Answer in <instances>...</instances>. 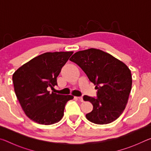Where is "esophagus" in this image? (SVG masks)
<instances>
[{
    "instance_id": "obj_1",
    "label": "esophagus",
    "mask_w": 151,
    "mask_h": 151,
    "mask_svg": "<svg viewBox=\"0 0 151 151\" xmlns=\"http://www.w3.org/2000/svg\"><path fill=\"white\" fill-rule=\"evenodd\" d=\"M76 98H77L79 101H80L81 102H83V97L82 96H78V97H76Z\"/></svg>"
}]
</instances>
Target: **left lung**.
Wrapping results in <instances>:
<instances>
[{"instance_id":"8db88e82","label":"left lung","mask_w":151,"mask_h":151,"mask_svg":"<svg viewBox=\"0 0 151 151\" xmlns=\"http://www.w3.org/2000/svg\"><path fill=\"white\" fill-rule=\"evenodd\" d=\"M70 60L80 66L90 81L96 85L97 98L85 95L93 109L86 114L97 124L111 123L123 112L132 87L131 70L122 61L96 48L75 52Z\"/></svg>"}]
</instances>
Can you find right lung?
I'll list each match as a JSON object with an SVG mask.
<instances>
[{
    "label": "right lung",
    "instance_id": "1",
    "mask_svg": "<svg viewBox=\"0 0 151 151\" xmlns=\"http://www.w3.org/2000/svg\"><path fill=\"white\" fill-rule=\"evenodd\" d=\"M73 53H43L14 73L15 94L24 113L32 121L49 125L62 119L66 103L74 96L50 93L47 89L57 85V76Z\"/></svg>",
    "mask_w": 151,
    "mask_h": 151
}]
</instances>
